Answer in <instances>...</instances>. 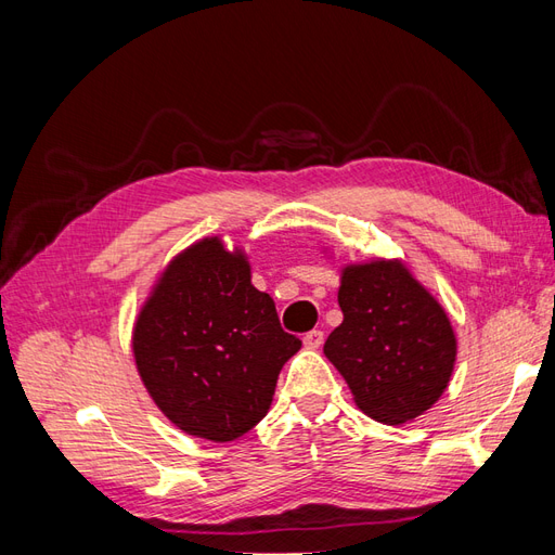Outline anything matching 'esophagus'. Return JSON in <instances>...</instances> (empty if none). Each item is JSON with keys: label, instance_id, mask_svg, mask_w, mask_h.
Here are the masks:
<instances>
[{"label": "esophagus", "instance_id": "esophagus-1", "mask_svg": "<svg viewBox=\"0 0 555 555\" xmlns=\"http://www.w3.org/2000/svg\"><path fill=\"white\" fill-rule=\"evenodd\" d=\"M322 343H324V331L312 328V331H308V333L304 335V345H306L308 349H317V347H322Z\"/></svg>", "mask_w": 555, "mask_h": 555}]
</instances>
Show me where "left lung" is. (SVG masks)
<instances>
[{"label": "left lung", "instance_id": "left-lung-1", "mask_svg": "<svg viewBox=\"0 0 555 555\" xmlns=\"http://www.w3.org/2000/svg\"><path fill=\"white\" fill-rule=\"evenodd\" d=\"M343 324L324 345L357 405L382 424L424 414L447 389L456 338L442 306L398 261L349 266Z\"/></svg>", "mask_w": 555, "mask_h": 555}]
</instances>
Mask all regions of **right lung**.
Segmentation results:
<instances>
[{
	"instance_id": "add662e5",
	"label": "right lung",
	"mask_w": 555,
	"mask_h": 555,
	"mask_svg": "<svg viewBox=\"0 0 555 555\" xmlns=\"http://www.w3.org/2000/svg\"><path fill=\"white\" fill-rule=\"evenodd\" d=\"M300 349L241 251L206 238L171 261L133 328V357L157 408L190 435L231 442L255 428Z\"/></svg>"
}]
</instances>
